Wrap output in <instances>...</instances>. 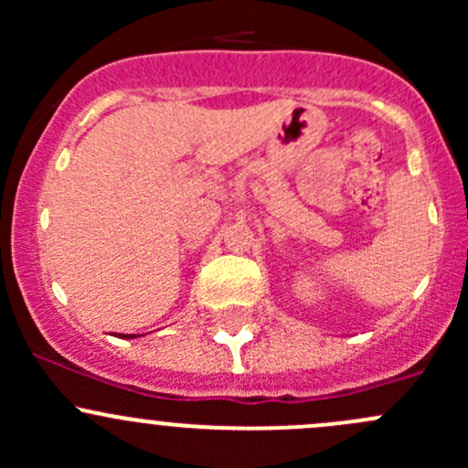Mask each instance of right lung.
<instances>
[{
	"label": "right lung",
	"mask_w": 468,
	"mask_h": 468,
	"mask_svg": "<svg viewBox=\"0 0 468 468\" xmlns=\"http://www.w3.org/2000/svg\"><path fill=\"white\" fill-rule=\"evenodd\" d=\"M120 337H126V339H129V337H131V335H120Z\"/></svg>",
	"instance_id": "add662e5"
}]
</instances>
